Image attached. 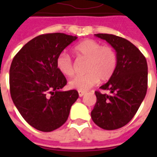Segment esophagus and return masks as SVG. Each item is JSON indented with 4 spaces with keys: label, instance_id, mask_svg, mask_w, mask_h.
Segmentation results:
<instances>
[{
    "label": "esophagus",
    "instance_id": "obj_1",
    "mask_svg": "<svg viewBox=\"0 0 157 157\" xmlns=\"http://www.w3.org/2000/svg\"><path fill=\"white\" fill-rule=\"evenodd\" d=\"M78 93H79V96H80V97H83V96L85 95L86 93V92H83V91H79Z\"/></svg>",
    "mask_w": 157,
    "mask_h": 157
}]
</instances>
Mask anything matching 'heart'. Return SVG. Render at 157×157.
Segmentation results:
<instances>
[{
	"label": "heart",
	"instance_id": "heart-1",
	"mask_svg": "<svg viewBox=\"0 0 157 157\" xmlns=\"http://www.w3.org/2000/svg\"><path fill=\"white\" fill-rule=\"evenodd\" d=\"M73 51L77 58L87 59L84 75H79L69 82L70 87L78 91H87L99 80L109 81L115 73L118 66V55L115 48L109 44L102 45L94 39H86L76 44ZM56 66L62 75L71 77L75 73V67L71 56L65 52L56 59Z\"/></svg>",
	"mask_w": 157,
	"mask_h": 157
}]
</instances>
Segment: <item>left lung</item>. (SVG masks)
<instances>
[{"label":"left lung","instance_id":"obj_1","mask_svg":"<svg viewBox=\"0 0 157 157\" xmlns=\"http://www.w3.org/2000/svg\"><path fill=\"white\" fill-rule=\"evenodd\" d=\"M95 36L111 44L118 55L115 73L100 86L110 93L95 92L97 102L91 113L98 126L113 130L127 124L145 98L148 82L147 62L139 48L127 39L108 33Z\"/></svg>","mask_w":157,"mask_h":157}]
</instances>
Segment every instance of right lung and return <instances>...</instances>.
Returning <instances> with one entry per match:
<instances>
[{"label":"right lung","instance_id":"add662e5","mask_svg":"<svg viewBox=\"0 0 157 157\" xmlns=\"http://www.w3.org/2000/svg\"><path fill=\"white\" fill-rule=\"evenodd\" d=\"M77 37L46 33L28 42L10 67V92L22 118L43 132L59 128L78 98L76 90L62 92L67 83L56 66L58 55Z\"/></svg>","mask_w":157,"mask_h":157}]
</instances>
